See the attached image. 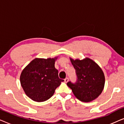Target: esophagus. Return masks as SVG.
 Here are the masks:
<instances>
[{
	"mask_svg": "<svg viewBox=\"0 0 124 124\" xmlns=\"http://www.w3.org/2000/svg\"><path fill=\"white\" fill-rule=\"evenodd\" d=\"M68 81H69V78L68 77H67V78H65V79H64V81H65V82H68Z\"/></svg>",
	"mask_w": 124,
	"mask_h": 124,
	"instance_id": "34e87169",
	"label": "esophagus"
}]
</instances>
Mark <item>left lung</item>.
<instances>
[{
  "mask_svg": "<svg viewBox=\"0 0 124 124\" xmlns=\"http://www.w3.org/2000/svg\"><path fill=\"white\" fill-rule=\"evenodd\" d=\"M76 69L77 81L73 84L69 81L68 86L79 101L90 102L99 96L104 89L105 77L101 67L91 59L83 60L70 58Z\"/></svg>",
  "mask_w": 124,
  "mask_h": 124,
  "instance_id": "left-lung-1",
  "label": "left lung"
}]
</instances>
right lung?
Segmentation results:
<instances>
[{
	"instance_id": "right-lung-1",
	"label": "right lung",
	"mask_w": 124,
	"mask_h": 124,
	"mask_svg": "<svg viewBox=\"0 0 124 124\" xmlns=\"http://www.w3.org/2000/svg\"><path fill=\"white\" fill-rule=\"evenodd\" d=\"M55 58H35L22 71L21 86L28 97L41 102L53 95L56 89L63 79H60L58 70L55 68Z\"/></svg>"
}]
</instances>
